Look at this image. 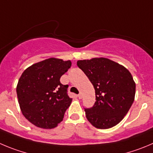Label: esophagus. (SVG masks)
Here are the masks:
<instances>
[{
  "mask_svg": "<svg viewBox=\"0 0 153 153\" xmlns=\"http://www.w3.org/2000/svg\"><path fill=\"white\" fill-rule=\"evenodd\" d=\"M78 97L79 99H81V98H82V93H80V94L78 95Z\"/></svg>",
  "mask_w": 153,
  "mask_h": 153,
  "instance_id": "esophagus-1",
  "label": "esophagus"
}]
</instances>
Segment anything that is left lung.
I'll return each mask as SVG.
<instances>
[{
  "label": "left lung",
  "mask_w": 153,
  "mask_h": 153,
  "mask_svg": "<svg viewBox=\"0 0 153 153\" xmlns=\"http://www.w3.org/2000/svg\"><path fill=\"white\" fill-rule=\"evenodd\" d=\"M77 65L95 89V104L91 109H85L88 122L99 129L118 125L134 100L136 84L131 72L121 64L104 57L78 60Z\"/></svg>",
  "instance_id": "8db88e82"
}]
</instances>
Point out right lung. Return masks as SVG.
<instances>
[{"mask_svg":"<svg viewBox=\"0 0 153 153\" xmlns=\"http://www.w3.org/2000/svg\"><path fill=\"white\" fill-rule=\"evenodd\" d=\"M72 65L70 60L49 58L31 65L22 72L16 86L22 115L38 128L52 129L63 119L72 99L68 85L59 79Z\"/></svg>","mask_w":153,"mask_h":153,"instance_id":"1","label":"right lung"}]
</instances>
